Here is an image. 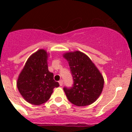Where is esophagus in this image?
I'll use <instances>...</instances> for the list:
<instances>
[{
  "instance_id": "esophagus-1",
  "label": "esophagus",
  "mask_w": 132,
  "mask_h": 132,
  "mask_svg": "<svg viewBox=\"0 0 132 132\" xmlns=\"http://www.w3.org/2000/svg\"><path fill=\"white\" fill-rule=\"evenodd\" d=\"M59 85H60V86H62V85H63V80H59Z\"/></svg>"
}]
</instances>
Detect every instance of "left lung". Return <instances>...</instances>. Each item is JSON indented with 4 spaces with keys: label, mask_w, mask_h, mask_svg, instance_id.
<instances>
[{
    "label": "left lung",
    "mask_w": 132,
    "mask_h": 132,
    "mask_svg": "<svg viewBox=\"0 0 132 132\" xmlns=\"http://www.w3.org/2000/svg\"><path fill=\"white\" fill-rule=\"evenodd\" d=\"M69 65L73 79L71 88H63L69 101L78 106L90 105L96 101L104 87V79L90 59L76 51L63 55Z\"/></svg>",
    "instance_id": "8db88e82"
}]
</instances>
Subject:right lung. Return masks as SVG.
Returning a JSON list of instances; mask_svg holds the SVG:
<instances>
[{
  "mask_svg": "<svg viewBox=\"0 0 132 132\" xmlns=\"http://www.w3.org/2000/svg\"><path fill=\"white\" fill-rule=\"evenodd\" d=\"M47 53L39 50L28 59L17 80V87L26 101L34 105L45 103L51 97L55 87L59 86L55 81L53 74L49 71Z\"/></svg>",
  "mask_w": 132,
  "mask_h": 132,
  "instance_id": "right-lung-1",
  "label": "right lung"
}]
</instances>
